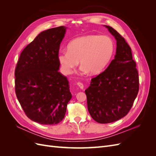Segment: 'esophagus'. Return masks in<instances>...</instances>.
<instances>
[{
  "instance_id": "esophagus-1",
  "label": "esophagus",
  "mask_w": 156,
  "mask_h": 156,
  "mask_svg": "<svg viewBox=\"0 0 156 156\" xmlns=\"http://www.w3.org/2000/svg\"><path fill=\"white\" fill-rule=\"evenodd\" d=\"M77 85L81 89H83L84 88V84L82 83H81V82H78L77 83Z\"/></svg>"
}]
</instances>
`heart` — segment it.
I'll list each match as a JSON object with an SVG mask.
<instances>
[{
	"label": "heart",
	"instance_id": "heart-1",
	"mask_svg": "<svg viewBox=\"0 0 156 156\" xmlns=\"http://www.w3.org/2000/svg\"><path fill=\"white\" fill-rule=\"evenodd\" d=\"M61 50L58 60L63 72L72 74L80 60L81 70L92 75L101 73L110 63L115 53V44L107 36L87 35L77 37Z\"/></svg>",
	"mask_w": 156,
	"mask_h": 156
}]
</instances>
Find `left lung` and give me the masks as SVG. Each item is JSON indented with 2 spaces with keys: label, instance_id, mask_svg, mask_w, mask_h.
<instances>
[{
  "label": "left lung",
  "instance_id": "8db88e82",
  "mask_svg": "<svg viewBox=\"0 0 156 156\" xmlns=\"http://www.w3.org/2000/svg\"><path fill=\"white\" fill-rule=\"evenodd\" d=\"M104 27L116 40L115 59L104 72L91 79L85 90L90 115L100 124L111 123L124 117L133 106L139 88L130 47L113 28Z\"/></svg>",
  "mask_w": 156,
  "mask_h": 156
}]
</instances>
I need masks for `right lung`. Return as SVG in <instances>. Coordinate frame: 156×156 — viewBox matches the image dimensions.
Segmentation results:
<instances>
[{
	"instance_id": "1",
	"label": "right lung",
	"mask_w": 156,
	"mask_h": 156,
	"mask_svg": "<svg viewBox=\"0 0 156 156\" xmlns=\"http://www.w3.org/2000/svg\"><path fill=\"white\" fill-rule=\"evenodd\" d=\"M66 27L44 30L21 52L15 70L19 102L29 119L43 125L62 121L72 96L58 70V53Z\"/></svg>"
}]
</instances>
